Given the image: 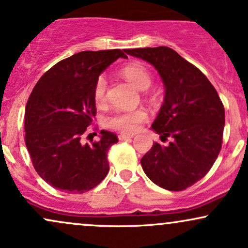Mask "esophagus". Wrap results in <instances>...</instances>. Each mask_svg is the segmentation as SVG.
<instances>
[{
  "label": "esophagus",
  "mask_w": 248,
  "mask_h": 248,
  "mask_svg": "<svg viewBox=\"0 0 248 248\" xmlns=\"http://www.w3.org/2000/svg\"><path fill=\"white\" fill-rule=\"evenodd\" d=\"M133 134H124V133H122V134H120V135L118 136L119 138V140L120 141H124V140H128V139H132L133 138Z\"/></svg>",
  "instance_id": "1"
}]
</instances>
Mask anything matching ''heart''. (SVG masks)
Listing matches in <instances>:
<instances>
[{
  "label": "heart",
  "mask_w": 248,
  "mask_h": 248,
  "mask_svg": "<svg viewBox=\"0 0 248 248\" xmlns=\"http://www.w3.org/2000/svg\"><path fill=\"white\" fill-rule=\"evenodd\" d=\"M122 75L128 81L139 90L144 91L152 85V76L148 70L140 64H130L122 69ZM107 88L106 77L100 76L96 79L94 86V99L96 102L105 100ZM147 119V113L142 109L130 110V112H116L106 119V126L122 133H133L140 127Z\"/></svg>",
  "instance_id": "heart-1"
}]
</instances>
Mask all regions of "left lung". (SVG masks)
Here are the masks:
<instances>
[{
	"mask_svg": "<svg viewBox=\"0 0 248 248\" xmlns=\"http://www.w3.org/2000/svg\"><path fill=\"white\" fill-rule=\"evenodd\" d=\"M155 67L164 100L152 129L171 138L154 143L141 158L142 169L156 186L170 191L191 186L209 172L221 149L225 110L217 91L195 65L167 46L126 50Z\"/></svg>",
	"mask_w": 248,
	"mask_h": 248,
	"instance_id": "8db88e82",
	"label": "left lung"
}]
</instances>
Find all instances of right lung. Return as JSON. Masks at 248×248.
I'll list each match as a JSON object with an SVG mask.
<instances>
[{
	"instance_id": "obj_1",
	"label": "right lung",
	"mask_w": 248,
	"mask_h": 248,
	"mask_svg": "<svg viewBox=\"0 0 248 248\" xmlns=\"http://www.w3.org/2000/svg\"><path fill=\"white\" fill-rule=\"evenodd\" d=\"M121 50L81 51L45 72L31 92L24 115L25 144L33 168L51 186L82 193L107 176V152L118 136L101 130L100 140L82 143L95 116L96 79Z\"/></svg>"
}]
</instances>
